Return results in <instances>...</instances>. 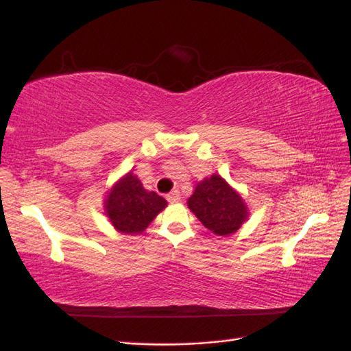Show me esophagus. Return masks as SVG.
<instances>
[{"label": "esophagus", "mask_w": 351, "mask_h": 351, "mask_svg": "<svg viewBox=\"0 0 351 351\" xmlns=\"http://www.w3.org/2000/svg\"><path fill=\"white\" fill-rule=\"evenodd\" d=\"M165 197H167V200L169 202V204H176V202L180 200V195H178L177 190H174V192H171V193H168Z\"/></svg>", "instance_id": "obj_1"}]
</instances>
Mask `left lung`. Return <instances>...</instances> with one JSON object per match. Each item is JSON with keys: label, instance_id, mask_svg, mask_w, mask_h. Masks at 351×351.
I'll list each match as a JSON object with an SVG mask.
<instances>
[{"label": "left lung", "instance_id": "1", "mask_svg": "<svg viewBox=\"0 0 351 351\" xmlns=\"http://www.w3.org/2000/svg\"><path fill=\"white\" fill-rule=\"evenodd\" d=\"M187 206L217 236L232 234L249 217L241 196L217 174L206 177L196 186Z\"/></svg>", "mask_w": 351, "mask_h": 351}]
</instances>
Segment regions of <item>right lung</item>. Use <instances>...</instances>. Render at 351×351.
I'll return each instance as SVG.
<instances>
[{
  "instance_id": "1",
  "label": "right lung",
  "mask_w": 351,
  "mask_h": 351,
  "mask_svg": "<svg viewBox=\"0 0 351 351\" xmlns=\"http://www.w3.org/2000/svg\"><path fill=\"white\" fill-rule=\"evenodd\" d=\"M165 206L167 200L155 192H147L133 173L119 180L105 199V214L125 234H139Z\"/></svg>"
}]
</instances>
